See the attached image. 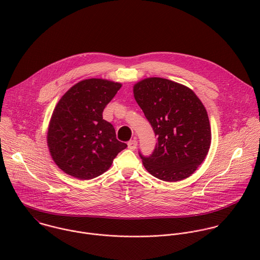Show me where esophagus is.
<instances>
[{
    "instance_id": "34e87169",
    "label": "esophagus",
    "mask_w": 260,
    "mask_h": 260,
    "mask_svg": "<svg viewBox=\"0 0 260 260\" xmlns=\"http://www.w3.org/2000/svg\"><path fill=\"white\" fill-rule=\"evenodd\" d=\"M127 146H128V148H129L131 150H135L136 148H137V146H138V142H137V140H136V139H134V140L129 141V142L127 143Z\"/></svg>"
}]
</instances>
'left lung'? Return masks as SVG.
<instances>
[{"label":"left lung","mask_w":260,"mask_h":260,"mask_svg":"<svg viewBox=\"0 0 260 260\" xmlns=\"http://www.w3.org/2000/svg\"><path fill=\"white\" fill-rule=\"evenodd\" d=\"M134 96L157 136L149 157L139 153L144 168L167 182L191 176L206 158L212 139L201 100L189 87L159 77L136 83Z\"/></svg>","instance_id":"left-lung-1"}]
</instances>
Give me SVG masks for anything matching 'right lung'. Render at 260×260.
I'll use <instances>...</instances> for the list:
<instances>
[{
    "label": "right lung",
    "instance_id": "right-lung-1",
    "mask_svg": "<svg viewBox=\"0 0 260 260\" xmlns=\"http://www.w3.org/2000/svg\"><path fill=\"white\" fill-rule=\"evenodd\" d=\"M122 86L101 78L73 85L56 104L47 132V145L55 165L66 174L90 180L109 170L127 147L116 139L103 111Z\"/></svg>",
    "mask_w": 260,
    "mask_h": 260
}]
</instances>
